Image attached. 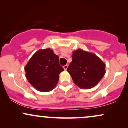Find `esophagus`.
<instances>
[{"label": "esophagus", "instance_id": "obj_1", "mask_svg": "<svg viewBox=\"0 0 128 128\" xmlns=\"http://www.w3.org/2000/svg\"><path fill=\"white\" fill-rule=\"evenodd\" d=\"M67 67H68V65H67V64H66V65H65V66H63V68H64V70H67Z\"/></svg>", "mask_w": 128, "mask_h": 128}]
</instances>
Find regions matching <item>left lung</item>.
Wrapping results in <instances>:
<instances>
[{"mask_svg":"<svg viewBox=\"0 0 128 128\" xmlns=\"http://www.w3.org/2000/svg\"><path fill=\"white\" fill-rule=\"evenodd\" d=\"M77 86L90 89L96 86L105 73V64L94 54L79 49L73 52L67 69Z\"/></svg>","mask_w":128,"mask_h":128,"instance_id":"8db88e82","label":"left lung"}]
</instances>
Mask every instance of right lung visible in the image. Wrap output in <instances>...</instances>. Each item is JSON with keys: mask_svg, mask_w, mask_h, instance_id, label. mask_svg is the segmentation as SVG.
<instances>
[{"mask_svg": "<svg viewBox=\"0 0 128 128\" xmlns=\"http://www.w3.org/2000/svg\"><path fill=\"white\" fill-rule=\"evenodd\" d=\"M24 70L28 80L36 90L48 92L56 86L59 74L64 68L60 65L58 56L52 49L48 48L35 53Z\"/></svg>", "mask_w": 128, "mask_h": 128, "instance_id": "obj_1", "label": "right lung"}]
</instances>
